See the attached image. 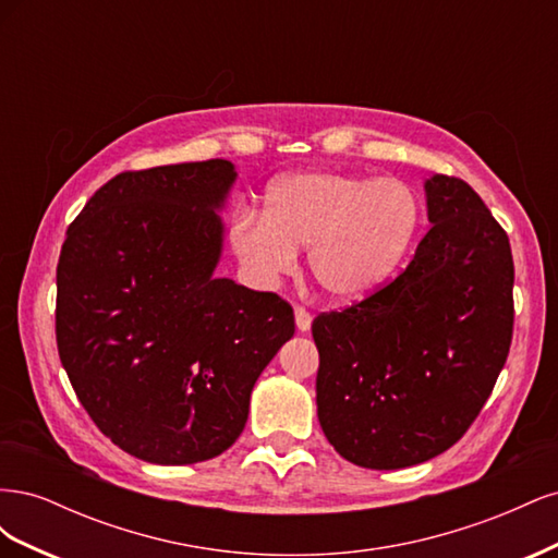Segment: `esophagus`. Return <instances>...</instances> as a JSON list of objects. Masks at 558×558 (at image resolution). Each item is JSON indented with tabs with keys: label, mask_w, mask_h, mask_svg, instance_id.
I'll return each instance as SVG.
<instances>
[{
	"label": "esophagus",
	"mask_w": 558,
	"mask_h": 558,
	"mask_svg": "<svg viewBox=\"0 0 558 558\" xmlns=\"http://www.w3.org/2000/svg\"><path fill=\"white\" fill-rule=\"evenodd\" d=\"M295 326L300 332H307L312 328V314L305 307H295Z\"/></svg>",
	"instance_id": "34e87169"
}]
</instances>
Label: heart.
I'll return each mask as SVG.
<instances>
[{"label":"heart","instance_id":"b5f03b06","mask_svg":"<svg viewBox=\"0 0 558 558\" xmlns=\"http://www.w3.org/2000/svg\"><path fill=\"white\" fill-rule=\"evenodd\" d=\"M424 207L410 183L335 170L281 177L267 189L265 214L240 209L230 244L248 277L272 286L310 248L318 289L335 305H356L391 281L418 238Z\"/></svg>","mask_w":558,"mask_h":558}]
</instances>
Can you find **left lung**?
Here are the masks:
<instances>
[{
	"label": "left lung",
	"mask_w": 558,
	"mask_h": 558,
	"mask_svg": "<svg viewBox=\"0 0 558 558\" xmlns=\"http://www.w3.org/2000/svg\"><path fill=\"white\" fill-rule=\"evenodd\" d=\"M430 230L391 283L314 318L316 412L353 465L435 459L477 418L512 342L510 240L461 179L424 183Z\"/></svg>",
	"instance_id": "8db88e82"
}]
</instances>
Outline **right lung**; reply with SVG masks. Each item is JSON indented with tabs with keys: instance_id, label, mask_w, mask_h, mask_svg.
I'll return each mask as SVG.
<instances>
[{
	"instance_id": "obj_1",
	"label": "right lung",
	"mask_w": 558,
	"mask_h": 558,
	"mask_svg": "<svg viewBox=\"0 0 558 558\" xmlns=\"http://www.w3.org/2000/svg\"><path fill=\"white\" fill-rule=\"evenodd\" d=\"M234 179L230 160L118 174L60 251L62 367L97 428L146 463L232 447L253 384L295 332L289 302L214 277Z\"/></svg>"
}]
</instances>
